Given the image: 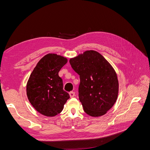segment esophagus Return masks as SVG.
<instances>
[{
	"instance_id": "obj_1",
	"label": "esophagus",
	"mask_w": 150,
	"mask_h": 150,
	"mask_svg": "<svg viewBox=\"0 0 150 150\" xmlns=\"http://www.w3.org/2000/svg\"><path fill=\"white\" fill-rule=\"evenodd\" d=\"M69 96L71 98H73L74 96H75V93L73 92V91H71L69 92Z\"/></svg>"
}]
</instances>
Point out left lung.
Masks as SVG:
<instances>
[{
    "mask_svg": "<svg viewBox=\"0 0 150 150\" xmlns=\"http://www.w3.org/2000/svg\"><path fill=\"white\" fill-rule=\"evenodd\" d=\"M69 62L79 75V99L85 112L93 117L105 115L118 94L119 83L114 68L93 50L71 58Z\"/></svg>",
    "mask_w": 150,
    "mask_h": 150,
    "instance_id": "left-lung-1",
    "label": "left lung"
}]
</instances>
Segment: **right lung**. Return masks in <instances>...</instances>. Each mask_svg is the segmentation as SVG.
Here are the masks:
<instances>
[{
    "label": "right lung",
    "mask_w": 150,
    "mask_h": 150,
    "mask_svg": "<svg viewBox=\"0 0 150 150\" xmlns=\"http://www.w3.org/2000/svg\"><path fill=\"white\" fill-rule=\"evenodd\" d=\"M67 62V58L56 54H47L32 72L26 86L27 96L35 110L40 114L52 117L62 111L70 98L63 90L59 71Z\"/></svg>",
    "instance_id": "1"
}]
</instances>
